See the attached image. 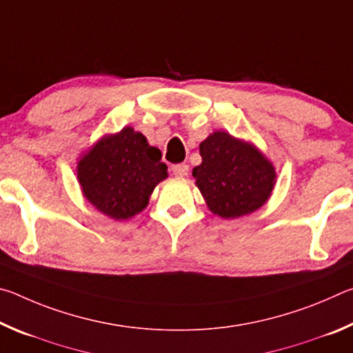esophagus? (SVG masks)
Segmentation results:
<instances>
[{"instance_id": "obj_1", "label": "esophagus", "mask_w": 353, "mask_h": 353, "mask_svg": "<svg viewBox=\"0 0 353 353\" xmlns=\"http://www.w3.org/2000/svg\"><path fill=\"white\" fill-rule=\"evenodd\" d=\"M171 171H172V174H174L176 177H185V176H188L190 168H188V165L179 163V165H172Z\"/></svg>"}]
</instances>
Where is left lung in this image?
Here are the masks:
<instances>
[{"label":"left lung","instance_id":"left-lung-1","mask_svg":"<svg viewBox=\"0 0 353 353\" xmlns=\"http://www.w3.org/2000/svg\"><path fill=\"white\" fill-rule=\"evenodd\" d=\"M196 187L213 214L235 219L266 204L276 185V168L254 143L214 130L199 145Z\"/></svg>","mask_w":353,"mask_h":353}]
</instances>
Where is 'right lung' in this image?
Segmentation results:
<instances>
[{"mask_svg":"<svg viewBox=\"0 0 353 353\" xmlns=\"http://www.w3.org/2000/svg\"><path fill=\"white\" fill-rule=\"evenodd\" d=\"M160 159L162 152L134 128L103 135L77 160L83 198L105 216L130 219L145 210L154 188L168 177Z\"/></svg>","mask_w":353,"mask_h":353,"instance_id":"add662e5","label":"right lung"}]
</instances>
